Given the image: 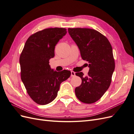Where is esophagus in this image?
<instances>
[{
	"mask_svg": "<svg viewBox=\"0 0 134 134\" xmlns=\"http://www.w3.org/2000/svg\"><path fill=\"white\" fill-rule=\"evenodd\" d=\"M75 76V72H74L73 71H71V77H73Z\"/></svg>",
	"mask_w": 134,
	"mask_h": 134,
	"instance_id": "esophagus-1",
	"label": "esophagus"
}]
</instances>
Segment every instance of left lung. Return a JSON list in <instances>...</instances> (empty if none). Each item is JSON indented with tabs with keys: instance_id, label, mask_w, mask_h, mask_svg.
<instances>
[{
	"instance_id": "left-lung-1",
	"label": "left lung",
	"mask_w": 134,
	"mask_h": 134,
	"mask_svg": "<svg viewBox=\"0 0 134 134\" xmlns=\"http://www.w3.org/2000/svg\"><path fill=\"white\" fill-rule=\"evenodd\" d=\"M68 32L78 47L83 60L88 62L90 68L86 77L82 72L75 74L82 79V84L75 89V95L83 103H94L108 89L115 70L111 43L95 30L68 28Z\"/></svg>"
}]
</instances>
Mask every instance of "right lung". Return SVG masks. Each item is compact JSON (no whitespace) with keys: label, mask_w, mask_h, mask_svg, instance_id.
<instances>
[{"label":"right lung","mask_w":134,"mask_h":134,"mask_svg":"<svg viewBox=\"0 0 134 134\" xmlns=\"http://www.w3.org/2000/svg\"><path fill=\"white\" fill-rule=\"evenodd\" d=\"M67 33L63 28H50L31 35L20 56L21 79L28 95L37 104L51 102L58 95L60 84L71 72L55 71L49 60L55 56V47Z\"/></svg>","instance_id":"right-lung-1"}]
</instances>
